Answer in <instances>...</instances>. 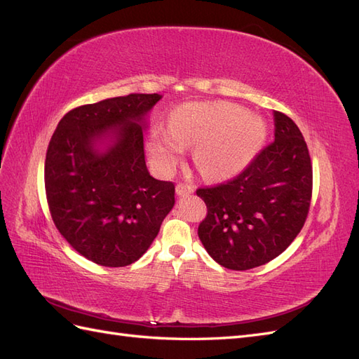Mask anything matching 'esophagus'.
Masks as SVG:
<instances>
[{
	"label": "esophagus",
	"instance_id": "obj_1",
	"mask_svg": "<svg viewBox=\"0 0 359 359\" xmlns=\"http://www.w3.org/2000/svg\"><path fill=\"white\" fill-rule=\"evenodd\" d=\"M194 191V189L191 186H189V184H178L177 186V194L178 196H189V194H191Z\"/></svg>",
	"mask_w": 359,
	"mask_h": 359
}]
</instances>
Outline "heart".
I'll list each match as a JSON object with an SVG mask.
<instances>
[{"mask_svg":"<svg viewBox=\"0 0 359 359\" xmlns=\"http://www.w3.org/2000/svg\"><path fill=\"white\" fill-rule=\"evenodd\" d=\"M266 137L262 116L232 103H187L169 118V130L154 126L148 151L154 166L168 173L184 147H194L193 160L206 178H229L244 170Z\"/></svg>","mask_w":359,"mask_h":359,"instance_id":"obj_1","label":"heart"}]
</instances>
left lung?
Instances as JSON below:
<instances>
[{
	"mask_svg": "<svg viewBox=\"0 0 359 359\" xmlns=\"http://www.w3.org/2000/svg\"><path fill=\"white\" fill-rule=\"evenodd\" d=\"M276 139L236 178L196 194L208 208L198 235L227 269L245 271L281 255L306 223L313 168L306 140L292 119L274 112Z\"/></svg>",
	"mask_w": 359,
	"mask_h": 359,
	"instance_id": "obj_1",
	"label": "left lung"
}]
</instances>
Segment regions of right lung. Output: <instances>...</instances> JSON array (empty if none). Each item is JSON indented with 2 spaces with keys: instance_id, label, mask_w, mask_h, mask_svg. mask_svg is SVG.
Segmentation results:
<instances>
[{
  "instance_id": "right-lung-1",
  "label": "right lung",
  "mask_w": 359,
  "mask_h": 359,
  "mask_svg": "<svg viewBox=\"0 0 359 359\" xmlns=\"http://www.w3.org/2000/svg\"><path fill=\"white\" fill-rule=\"evenodd\" d=\"M160 94L76 107L48 147L45 187L60 233L102 266H127L153 244L175 205V186L149 175L144 132Z\"/></svg>"
}]
</instances>
